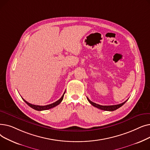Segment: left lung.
Listing matches in <instances>:
<instances>
[{
  "label": "left lung",
  "instance_id": "left-lung-1",
  "mask_svg": "<svg viewBox=\"0 0 150 150\" xmlns=\"http://www.w3.org/2000/svg\"><path fill=\"white\" fill-rule=\"evenodd\" d=\"M88 101L89 102V103L92 105L94 107L96 108H97L100 109H101V110H104V111H115V110L119 109V108H120L122 106H123L126 102H127L128 101L126 100L125 101H124L123 103H120L119 105H110V106H102V105H98V104H96L95 103H93V102L91 101L88 98H87Z\"/></svg>",
  "mask_w": 150,
  "mask_h": 150
}]
</instances>
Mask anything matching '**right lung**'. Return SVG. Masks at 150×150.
Listing matches in <instances>:
<instances>
[{"label": "right lung", "mask_w": 150, "mask_h": 150, "mask_svg": "<svg viewBox=\"0 0 150 150\" xmlns=\"http://www.w3.org/2000/svg\"><path fill=\"white\" fill-rule=\"evenodd\" d=\"M65 92H66V91L64 92V93H63V95H62V96L61 97V98L59 99L58 101H55L54 103H52V104H50V105H45V106H39V105H35L30 104V103H28V102H27V101H25L23 98H22V99H23V100L25 102V103H26L30 107H31V108H33V109L36 110V111H44V110H47V109H51V108H54V107H55V106H57V105H58L61 103V102L62 101V99H63V97H64Z\"/></svg>", "instance_id": "right-lung-1"}]
</instances>
